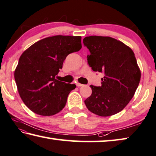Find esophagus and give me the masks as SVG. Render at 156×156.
<instances>
[{"instance_id": "1", "label": "esophagus", "mask_w": 156, "mask_h": 156, "mask_svg": "<svg viewBox=\"0 0 156 156\" xmlns=\"http://www.w3.org/2000/svg\"><path fill=\"white\" fill-rule=\"evenodd\" d=\"M76 86L78 87H83V86H84V84H80V83H76Z\"/></svg>"}]
</instances>
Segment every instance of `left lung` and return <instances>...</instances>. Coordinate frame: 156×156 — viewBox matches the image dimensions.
Masks as SVG:
<instances>
[{
	"instance_id": "8db88e82",
	"label": "left lung",
	"mask_w": 156,
	"mask_h": 156,
	"mask_svg": "<svg viewBox=\"0 0 156 156\" xmlns=\"http://www.w3.org/2000/svg\"><path fill=\"white\" fill-rule=\"evenodd\" d=\"M89 49V66L103 73L101 85H90L92 94L84 103L88 110L101 117L122 110L134 96L140 80L134 53L123 42L110 37L89 36L83 39Z\"/></svg>"
}]
</instances>
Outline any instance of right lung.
Returning <instances> with one entry per match:
<instances>
[{
	"mask_svg": "<svg viewBox=\"0 0 156 156\" xmlns=\"http://www.w3.org/2000/svg\"><path fill=\"white\" fill-rule=\"evenodd\" d=\"M82 48L80 36L56 35L36 42L22 53L14 72L21 99L36 114L52 116L63 110L76 84L56 79L67 56Z\"/></svg>",
	"mask_w": 156,
	"mask_h": 156,
	"instance_id": "1",
	"label": "right lung"
}]
</instances>
